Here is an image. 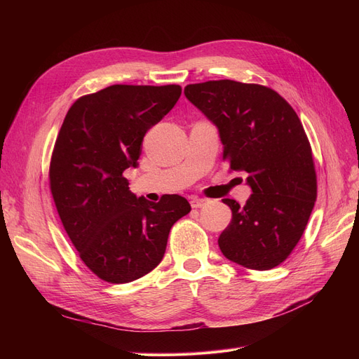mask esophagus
<instances>
[{
	"label": "esophagus",
	"mask_w": 359,
	"mask_h": 359,
	"mask_svg": "<svg viewBox=\"0 0 359 359\" xmlns=\"http://www.w3.org/2000/svg\"><path fill=\"white\" fill-rule=\"evenodd\" d=\"M206 203H208V201L202 199V198H193V199L190 201L191 208H202V206H205Z\"/></svg>",
	"instance_id": "34e87169"
}]
</instances>
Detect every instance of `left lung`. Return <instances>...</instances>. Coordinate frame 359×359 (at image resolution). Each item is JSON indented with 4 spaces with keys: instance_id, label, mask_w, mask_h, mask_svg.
<instances>
[{
    "instance_id": "1",
    "label": "left lung",
    "mask_w": 359,
    "mask_h": 359,
    "mask_svg": "<svg viewBox=\"0 0 359 359\" xmlns=\"http://www.w3.org/2000/svg\"><path fill=\"white\" fill-rule=\"evenodd\" d=\"M187 99L217 127L223 158L245 172L252 194L232 210L222 253L250 269L280 265L306 229L318 194L311 147L297 112L274 90L229 79L191 83Z\"/></svg>"
}]
</instances>
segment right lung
Segmentation results:
<instances>
[{
	"label": "right lung",
	"mask_w": 359,
	"mask_h": 359,
	"mask_svg": "<svg viewBox=\"0 0 359 359\" xmlns=\"http://www.w3.org/2000/svg\"><path fill=\"white\" fill-rule=\"evenodd\" d=\"M181 95L180 85H112L69 109L50 158V191L61 223L83 264L107 283L153 271L170 227L190 212L178 194L136 198L124 170L137 168L148 130Z\"/></svg>",
	"instance_id": "1"
}]
</instances>
